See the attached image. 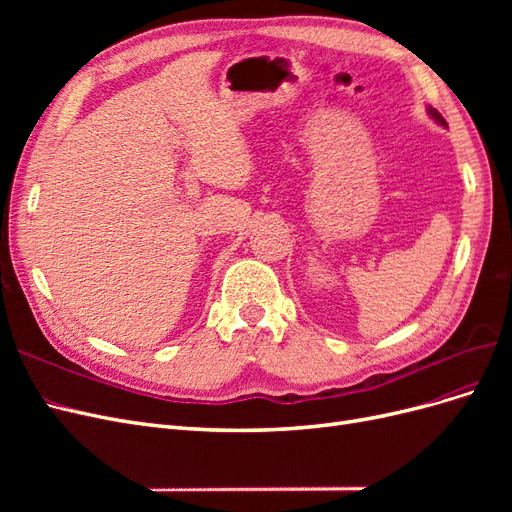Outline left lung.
Wrapping results in <instances>:
<instances>
[{"label":"left lung","instance_id":"1","mask_svg":"<svg viewBox=\"0 0 512 512\" xmlns=\"http://www.w3.org/2000/svg\"><path fill=\"white\" fill-rule=\"evenodd\" d=\"M427 113H429V115H431L433 119H436V121L440 123V126H446V121H444V117H442V115H440V113L436 111V108H431V106H429V108H427Z\"/></svg>","mask_w":512,"mask_h":512}]
</instances>
